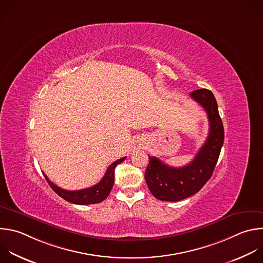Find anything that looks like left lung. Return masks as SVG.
Here are the masks:
<instances>
[{
    "mask_svg": "<svg viewBox=\"0 0 263 263\" xmlns=\"http://www.w3.org/2000/svg\"><path fill=\"white\" fill-rule=\"evenodd\" d=\"M190 96L206 111L210 124L208 139L195 158L186 166L171 167L149 157L144 179L151 193L159 200L180 201L197 193L211 179L224 142V128L214 94L206 89Z\"/></svg>",
    "mask_w": 263,
    "mask_h": 263,
    "instance_id": "left-lung-1",
    "label": "left lung"
}]
</instances>
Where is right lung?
I'll return each instance as SVG.
<instances>
[{
  "mask_svg": "<svg viewBox=\"0 0 263 263\" xmlns=\"http://www.w3.org/2000/svg\"><path fill=\"white\" fill-rule=\"evenodd\" d=\"M125 159H126V157L114 162L107 168L103 179L98 184H96L93 187L82 189V190H77V191L64 190V189L58 187L57 185H54L52 182H50L45 174L44 173L43 174H44L47 183L51 187V189L59 196L64 198L65 200H67L71 203L80 204V205L94 204V203H99V202L103 201L105 198H107V196L109 195V193L112 189L114 183H115V169H116L117 165L122 163Z\"/></svg>",
  "mask_w": 263,
  "mask_h": 263,
  "instance_id": "obj_1",
  "label": "right lung"
}]
</instances>
